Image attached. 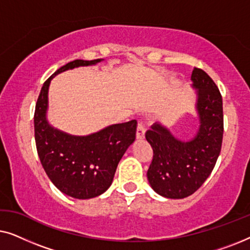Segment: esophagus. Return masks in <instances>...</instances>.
<instances>
[{
	"label": "esophagus",
	"mask_w": 250,
	"mask_h": 250,
	"mask_svg": "<svg viewBox=\"0 0 250 250\" xmlns=\"http://www.w3.org/2000/svg\"><path fill=\"white\" fill-rule=\"evenodd\" d=\"M145 133H146L145 126H143L142 124H139L138 128H136V139L141 140V139L145 138Z\"/></svg>",
	"instance_id": "esophagus-1"
}]
</instances>
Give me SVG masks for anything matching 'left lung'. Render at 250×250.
<instances>
[{"label": "left lung", "mask_w": 250, "mask_h": 250, "mask_svg": "<svg viewBox=\"0 0 250 250\" xmlns=\"http://www.w3.org/2000/svg\"><path fill=\"white\" fill-rule=\"evenodd\" d=\"M191 81L197 91L199 128L196 135L183 141L160 123L146 133L153 150L148 181L157 193L169 199H182L196 192L210 175L221 152L223 102L220 90L199 68L193 69Z\"/></svg>", "instance_id": "8db88e82"}]
</instances>
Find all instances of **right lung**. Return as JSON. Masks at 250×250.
Instances as JSON below:
<instances>
[{
  "mask_svg": "<svg viewBox=\"0 0 250 250\" xmlns=\"http://www.w3.org/2000/svg\"><path fill=\"white\" fill-rule=\"evenodd\" d=\"M102 60L78 59L59 68L43 84L34 115L36 149L46 175L61 192L76 199H90L108 190L119 160L134 142L138 123L133 119L84 136L68 134L46 119L49 86L62 71L93 66Z\"/></svg>",
  "mask_w": 250,
  "mask_h": 250,
  "instance_id": "add662e5",
  "label": "right lung"
}]
</instances>
